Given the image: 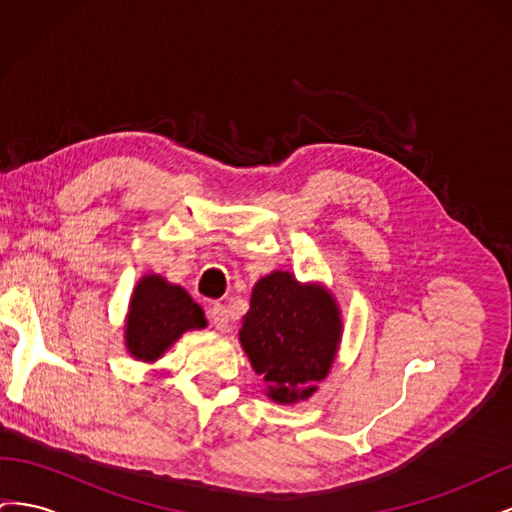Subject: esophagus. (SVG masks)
Returning a JSON list of instances; mask_svg holds the SVG:
<instances>
[{
    "label": "esophagus",
    "mask_w": 512,
    "mask_h": 512,
    "mask_svg": "<svg viewBox=\"0 0 512 512\" xmlns=\"http://www.w3.org/2000/svg\"><path fill=\"white\" fill-rule=\"evenodd\" d=\"M209 320H211V324L218 331H224L226 327H228V307L226 305H222V303H213V305H209Z\"/></svg>",
    "instance_id": "obj_1"
}]
</instances>
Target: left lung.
<instances>
[{
    "mask_svg": "<svg viewBox=\"0 0 512 512\" xmlns=\"http://www.w3.org/2000/svg\"><path fill=\"white\" fill-rule=\"evenodd\" d=\"M342 333L331 294L275 271L254 286L239 333L256 374L282 404L305 399L329 374Z\"/></svg>",
    "mask_w": 512,
    "mask_h": 512,
    "instance_id": "left-lung-1",
    "label": "left lung"
}]
</instances>
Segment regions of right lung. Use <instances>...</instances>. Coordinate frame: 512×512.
Masks as SVG:
<instances>
[{"mask_svg": "<svg viewBox=\"0 0 512 512\" xmlns=\"http://www.w3.org/2000/svg\"><path fill=\"white\" fill-rule=\"evenodd\" d=\"M205 324V312L188 292L166 284L160 275H145L130 301L126 344L136 359L153 361L185 331Z\"/></svg>", "mask_w": 512, "mask_h": 512, "instance_id": "add662e5", "label": "right lung"}]
</instances>
